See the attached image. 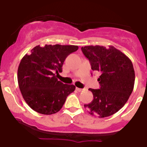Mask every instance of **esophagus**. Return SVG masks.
I'll return each mask as SVG.
<instances>
[{
	"mask_svg": "<svg viewBox=\"0 0 147 147\" xmlns=\"http://www.w3.org/2000/svg\"><path fill=\"white\" fill-rule=\"evenodd\" d=\"M76 90H78V91L79 92H82L83 90H84V89H81V88H78V87H77Z\"/></svg>",
	"mask_w": 147,
	"mask_h": 147,
	"instance_id": "esophagus-1",
	"label": "esophagus"
}]
</instances>
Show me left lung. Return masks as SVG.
Masks as SVG:
<instances>
[{
	"instance_id": "obj_1",
	"label": "left lung",
	"mask_w": 147,
	"mask_h": 147,
	"mask_svg": "<svg viewBox=\"0 0 147 147\" xmlns=\"http://www.w3.org/2000/svg\"><path fill=\"white\" fill-rule=\"evenodd\" d=\"M92 69L100 73L98 90L90 88L93 100L84 107L100 118L111 116L123 107L133 91L135 73L131 60L114 46L82 47Z\"/></svg>"
}]
</instances>
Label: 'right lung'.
I'll use <instances>...</instances> for the list:
<instances>
[{"instance_id": "add662e5", "label": "right lung", "mask_w": 147, "mask_h": 147, "mask_svg": "<svg viewBox=\"0 0 147 147\" xmlns=\"http://www.w3.org/2000/svg\"><path fill=\"white\" fill-rule=\"evenodd\" d=\"M78 50L77 45H38L22 58L18 82L23 99L31 109L42 115H53L61 109L75 86L63 84L55 73L57 75L63 71L66 57Z\"/></svg>"}]
</instances>
